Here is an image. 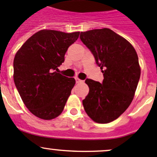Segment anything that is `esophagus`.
Wrapping results in <instances>:
<instances>
[{
	"label": "esophagus",
	"instance_id": "1",
	"mask_svg": "<svg viewBox=\"0 0 157 157\" xmlns=\"http://www.w3.org/2000/svg\"><path fill=\"white\" fill-rule=\"evenodd\" d=\"M75 80H76V83H82V82H83V80H81L80 79H79L78 77H76Z\"/></svg>",
	"mask_w": 157,
	"mask_h": 157
}]
</instances>
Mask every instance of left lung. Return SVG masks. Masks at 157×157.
I'll use <instances>...</instances> for the list:
<instances>
[{
  "instance_id": "1",
  "label": "left lung",
  "mask_w": 157,
  "mask_h": 157,
  "mask_svg": "<svg viewBox=\"0 0 157 157\" xmlns=\"http://www.w3.org/2000/svg\"><path fill=\"white\" fill-rule=\"evenodd\" d=\"M104 75L102 83L87 79L89 93L83 100L86 113L101 124L117 119L134 98L141 69L136 49L128 41L107 28L81 32Z\"/></svg>"
}]
</instances>
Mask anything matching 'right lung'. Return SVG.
Masks as SVG:
<instances>
[{
    "mask_svg": "<svg viewBox=\"0 0 157 157\" xmlns=\"http://www.w3.org/2000/svg\"><path fill=\"white\" fill-rule=\"evenodd\" d=\"M80 32L43 29L31 36L14 59V84L26 108L38 118L51 120L63 111L76 83L59 74L69 46Z\"/></svg>",
    "mask_w": 157,
    "mask_h": 157,
    "instance_id": "right-lung-1",
    "label": "right lung"
}]
</instances>
